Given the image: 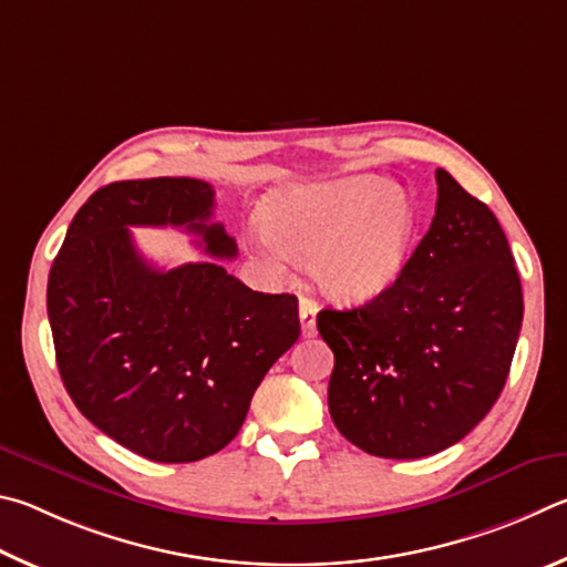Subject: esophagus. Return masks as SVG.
Masks as SVG:
<instances>
[{
  "label": "esophagus",
  "mask_w": 567,
  "mask_h": 567,
  "mask_svg": "<svg viewBox=\"0 0 567 567\" xmlns=\"http://www.w3.org/2000/svg\"><path fill=\"white\" fill-rule=\"evenodd\" d=\"M316 313H319V303L309 296H301L299 301V319H301V331L303 336H313L316 333Z\"/></svg>",
  "instance_id": "obj_1"
}]
</instances>
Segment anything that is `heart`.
<instances>
[{"mask_svg":"<svg viewBox=\"0 0 567 567\" xmlns=\"http://www.w3.org/2000/svg\"><path fill=\"white\" fill-rule=\"evenodd\" d=\"M268 261H311L321 289L339 301H369L409 264L415 212L403 188L375 176L284 186L261 208Z\"/></svg>","mask_w":567,"mask_h":567,"instance_id":"1","label":"heart"}]
</instances>
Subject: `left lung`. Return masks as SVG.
Segmentation results:
<instances>
[{"label":"left lung","mask_w":567,"mask_h":567,"mask_svg":"<svg viewBox=\"0 0 567 567\" xmlns=\"http://www.w3.org/2000/svg\"><path fill=\"white\" fill-rule=\"evenodd\" d=\"M429 234L391 289L316 319L333 351L329 411L379 458H423L465 439L508 379L523 291L488 206L439 168Z\"/></svg>","instance_id":"1"}]
</instances>
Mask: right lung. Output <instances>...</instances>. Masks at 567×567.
<instances>
[{"mask_svg":"<svg viewBox=\"0 0 567 567\" xmlns=\"http://www.w3.org/2000/svg\"><path fill=\"white\" fill-rule=\"evenodd\" d=\"M212 184L186 176L102 186L49 271L47 313L64 389L86 421L156 463H192L236 439L254 391L299 341V299L251 291L214 261L162 271L128 226H184L214 258Z\"/></svg>","mask_w":567,"mask_h":567,"instance_id":"1","label":"right lung"}]
</instances>
